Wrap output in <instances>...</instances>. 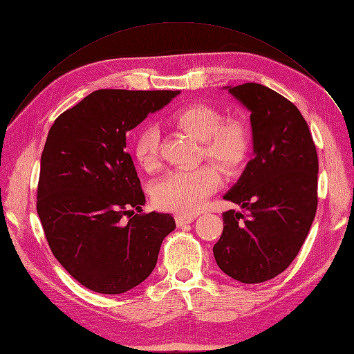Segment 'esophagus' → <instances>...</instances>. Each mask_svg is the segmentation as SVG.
<instances>
[{"label": "esophagus", "mask_w": 354, "mask_h": 354, "mask_svg": "<svg viewBox=\"0 0 354 354\" xmlns=\"http://www.w3.org/2000/svg\"><path fill=\"white\" fill-rule=\"evenodd\" d=\"M194 220H195V215H187V214H178V215H176V223H178V225L191 224Z\"/></svg>", "instance_id": "obj_1"}]
</instances>
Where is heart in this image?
<instances>
[{"label": "heart", "instance_id": "heart-1", "mask_svg": "<svg viewBox=\"0 0 354 354\" xmlns=\"http://www.w3.org/2000/svg\"><path fill=\"white\" fill-rule=\"evenodd\" d=\"M171 124L203 143V155L225 175H236L250 151V133L240 120H225L212 106L194 104L171 117ZM134 158L146 171L159 166V131L143 127L136 134ZM220 185V174L211 165L192 171H174L156 182L153 201L162 209L194 214Z\"/></svg>", "mask_w": 354, "mask_h": 354}]
</instances>
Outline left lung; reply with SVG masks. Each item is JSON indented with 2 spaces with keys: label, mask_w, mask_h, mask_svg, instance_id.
Returning <instances> with one entry per match:
<instances>
[{
  "label": "left lung",
  "mask_w": 354,
  "mask_h": 354,
  "mask_svg": "<svg viewBox=\"0 0 354 354\" xmlns=\"http://www.w3.org/2000/svg\"><path fill=\"white\" fill-rule=\"evenodd\" d=\"M250 111L253 159L224 199L241 211L223 212L214 244L218 268L243 283L282 273L308 236L317 211L318 158L302 114L260 84L224 86Z\"/></svg>",
  "instance_id": "8db88e82"
}]
</instances>
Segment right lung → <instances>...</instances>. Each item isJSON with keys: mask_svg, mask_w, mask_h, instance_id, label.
I'll return each instance as SVG.
<instances>
[{"mask_svg": "<svg viewBox=\"0 0 354 354\" xmlns=\"http://www.w3.org/2000/svg\"><path fill=\"white\" fill-rule=\"evenodd\" d=\"M179 94L98 89L49 130L40 159L39 218L59 263L98 294H122L147 279L163 239L176 228L171 214L132 215L146 198L124 149L127 131Z\"/></svg>", "mask_w": 354, "mask_h": 354, "instance_id": "right-lung-1", "label": "right lung"}]
</instances>
